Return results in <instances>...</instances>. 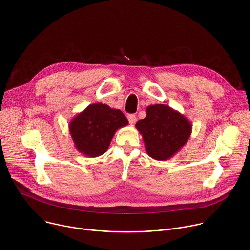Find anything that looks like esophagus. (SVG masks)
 Here are the masks:
<instances>
[{
    "mask_svg": "<svg viewBox=\"0 0 250 250\" xmlns=\"http://www.w3.org/2000/svg\"><path fill=\"white\" fill-rule=\"evenodd\" d=\"M127 120H128L130 125H134L135 122H136V117L134 115H128L127 116Z\"/></svg>",
    "mask_w": 250,
    "mask_h": 250,
    "instance_id": "1",
    "label": "esophagus"
}]
</instances>
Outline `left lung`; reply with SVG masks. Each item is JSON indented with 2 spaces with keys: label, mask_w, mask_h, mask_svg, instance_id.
Returning a JSON list of instances; mask_svg holds the SVG:
<instances>
[{
  "label": "left lung",
  "mask_w": 250,
  "mask_h": 250,
  "mask_svg": "<svg viewBox=\"0 0 250 250\" xmlns=\"http://www.w3.org/2000/svg\"><path fill=\"white\" fill-rule=\"evenodd\" d=\"M146 117L135 127L142 135L147 154L159 161L170 159L190 138L192 124L181 113L163 104L148 105Z\"/></svg>",
  "instance_id": "1"
}]
</instances>
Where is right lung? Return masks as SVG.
I'll return each mask as SVG.
<instances>
[{
    "instance_id": "right-lung-1",
    "label": "right lung",
    "mask_w": 250,
    "mask_h": 250,
    "mask_svg": "<svg viewBox=\"0 0 250 250\" xmlns=\"http://www.w3.org/2000/svg\"><path fill=\"white\" fill-rule=\"evenodd\" d=\"M127 124L122 111L95 103L70 121L69 132L79 152L98 157L108 150L116 131Z\"/></svg>"
}]
</instances>
